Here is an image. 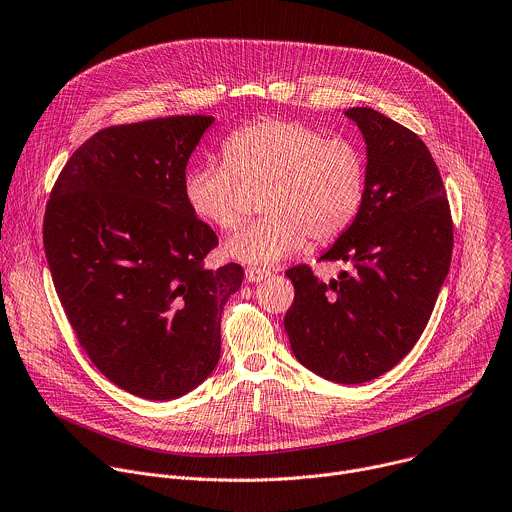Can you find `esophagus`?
Segmentation results:
<instances>
[{"mask_svg":"<svg viewBox=\"0 0 512 512\" xmlns=\"http://www.w3.org/2000/svg\"><path fill=\"white\" fill-rule=\"evenodd\" d=\"M268 276H270V270H266V268H256V266L246 268V280L248 282H262Z\"/></svg>","mask_w":512,"mask_h":512,"instance_id":"34e87169","label":"esophagus"}]
</instances>
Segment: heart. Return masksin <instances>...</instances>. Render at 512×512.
Instances as JSON below:
<instances>
[{
    "label": "heart",
    "mask_w": 512,
    "mask_h": 512,
    "mask_svg": "<svg viewBox=\"0 0 512 512\" xmlns=\"http://www.w3.org/2000/svg\"><path fill=\"white\" fill-rule=\"evenodd\" d=\"M222 163L187 171L183 193L189 210L222 232L242 218V185L268 181L260 208L266 216L240 228L226 254L270 266L315 244L339 240L359 216L365 197V161L347 139L290 119L248 123L222 143Z\"/></svg>",
    "instance_id": "1"
}]
</instances>
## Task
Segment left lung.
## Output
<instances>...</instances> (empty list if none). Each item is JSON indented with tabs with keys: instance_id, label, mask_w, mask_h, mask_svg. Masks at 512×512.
<instances>
[{
	"instance_id": "8db88e82",
	"label": "left lung",
	"mask_w": 512,
	"mask_h": 512,
	"mask_svg": "<svg viewBox=\"0 0 512 512\" xmlns=\"http://www.w3.org/2000/svg\"><path fill=\"white\" fill-rule=\"evenodd\" d=\"M367 145L365 197L353 226L321 260L351 272L323 282L286 270L294 300L284 329L294 357L335 381L363 383L395 367L424 333L452 260V216L426 143L389 117L353 107Z\"/></svg>"
}]
</instances>
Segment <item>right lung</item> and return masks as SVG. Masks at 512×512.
Returning a JSON list of instances; mask_svg holds the SVG:
<instances>
[{"label": "right lung", "instance_id": "obj_1", "mask_svg": "<svg viewBox=\"0 0 512 512\" xmlns=\"http://www.w3.org/2000/svg\"><path fill=\"white\" fill-rule=\"evenodd\" d=\"M214 117L115 125L60 171L44 214V252L68 323L117 387L165 401L220 361L222 311L240 264L210 270L216 232L187 206V161Z\"/></svg>", "mask_w": 512, "mask_h": 512}]
</instances>
